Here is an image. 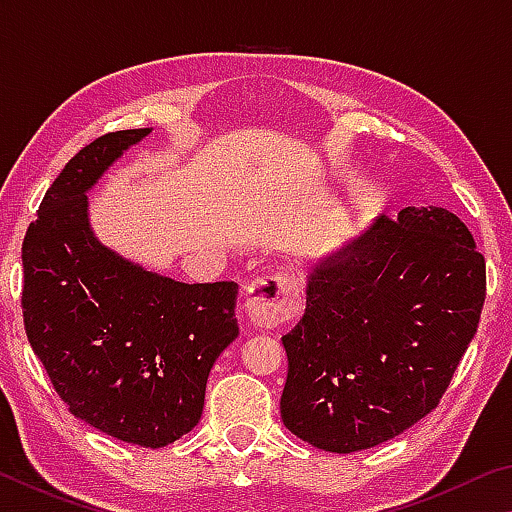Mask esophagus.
Segmentation results:
<instances>
[{
	"label": "esophagus",
	"mask_w": 512,
	"mask_h": 512,
	"mask_svg": "<svg viewBox=\"0 0 512 512\" xmlns=\"http://www.w3.org/2000/svg\"><path fill=\"white\" fill-rule=\"evenodd\" d=\"M250 323L257 327H277L298 316L302 296L298 280L289 273L262 275L250 282L244 300Z\"/></svg>",
	"instance_id": "1"
}]
</instances>
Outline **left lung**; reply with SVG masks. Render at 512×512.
Wrapping results in <instances>:
<instances>
[{
	"mask_svg": "<svg viewBox=\"0 0 512 512\" xmlns=\"http://www.w3.org/2000/svg\"><path fill=\"white\" fill-rule=\"evenodd\" d=\"M307 309L282 336V422L350 454L400 436L440 404L485 300V259L443 207H404L314 266Z\"/></svg>",
	"mask_w": 512,
	"mask_h": 512,
	"instance_id": "obj_1",
	"label": "left lung"
}]
</instances>
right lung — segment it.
<instances>
[{
    "mask_svg": "<svg viewBox=\"0 0 512 512\" xmlns=\"http://www.w3.org/2000/svg\"><path fill=\"white\" fill-rule=\"evenodd\" d=\"M151 128L106 133L65 164L22 244V316L69 411L158 449L201 420L205 384L237 339V282L185 284L94 237L85 192Z\"/></svg>",
    "mask_w": 512,
    "mask_h": 512,
    "instance_id": "1",
    "label": "right lung"
}]
</instances>
